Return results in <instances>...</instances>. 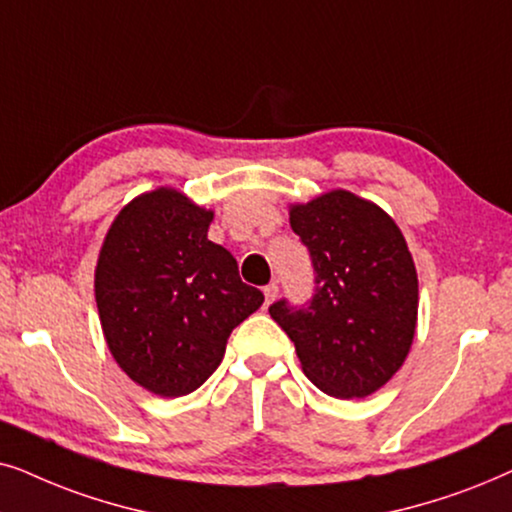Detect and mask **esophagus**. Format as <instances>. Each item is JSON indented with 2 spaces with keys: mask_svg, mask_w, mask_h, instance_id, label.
<instances>
[{
  "mask_svg": "<svg viewBox=\"0 0 512 512\" xmlns=\"http://www.w3.org/2000/svg\"><path fill=\"white\" fill-rule=\"evenodd\" d=\"M276 297H278V285H276V283L267 285V288H264V306L274 304Z\"/></svg>",
  "mask_w": 512,
  "mask_h": 512,
  "instance_id": "34e87169",
  "label": "esophagus"
}]
</instances>
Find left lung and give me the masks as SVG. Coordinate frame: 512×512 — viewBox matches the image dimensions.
<instances>
[{"mask_svg":"<svg viewBox=\"0 0 512 512\" xmlns=\"http://www.w3.org/2000/svg\"><path fill=\"white\" fill-rule=\"evenodd\" d=\"M290 227L311 252L316 295L302 309L271 304V318L320 391L367 398L403 367L417 332L419 281L403 231L346 189L290 203Z\"/></svg>","mask_w":512,"mask_h":512,"instance_id":"8db88e82","label":"left lung"}]
</instances>
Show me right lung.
Masks as SVG:
<instances>
[{
	"label": "right lung",
	"instance_id": "add662e5",
	"mask_svg": "<svg viewBox=\"0 0 512 512\" xmlns=\"http://www.w3.org/2000/svg\"><path fill=\"white\" fill-rule=\"evenodd\" d=\"M213 210L159 187L114 217L95 267V304L117 365L161 398L199 388L236 325L264 302L229 250L208 241Z\"/></svg>",
	"mask_w": 512,
	"mask_h": 512
}]
</instances>
